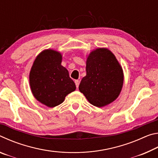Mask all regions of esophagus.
I'll return each mask as SVG.
<instances>
[{"label": "esophagus", "mask_w": 158, "mask_h": 158, "mask_svg": "<svg viewBox=\"0 0 158 158\" xmlns=\"http://www.w3.org/2000/svg\"><path fill=\"white\" fill-rule=\"evenodd\" d=\"M74 82H75V84H76L77 88V89H78L79 85V80H75V81H74Z\"/></svg>", "instance_id": "esophagus-1"}]
</instances>
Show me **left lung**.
<instances>
[{
	"label": "left lung",
	"instance_id": "1",
	"mask_svg": "<svg viewBox=\"0 0 158 158\" xmlns=\"http://www.w3.org/2000/svg\"><path fill=\"white\" fill-rule=\"evenodd\" d=\"M86 75L79 89L91 105L102 107L118 97L123 84L122 67L111 51L98 48L86 60Z\"/></svg>",
	"mask_w": 158,
	"mask_h": 158
}]
</instances>
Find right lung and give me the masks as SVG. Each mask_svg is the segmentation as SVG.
<instances>
[{
	"label": "right lung",
	"mask_w": 158,
	"mask_h": 158,
	"mask_svg": "<svg viewBox=\"0 0 158 158\" xmlns=\"http://www.w3.org/2000/svg\"><path fill=\"white\" fill-rule=\"evenodd\" d=\"M62 55L56 51L46 49L36 57L32 66L29 82L37 100L49 107L60 105L67 95L76 89L73 80L61 65Z\"/></svg>",
	"instance_id": "add662e5"
}]
</instances>
